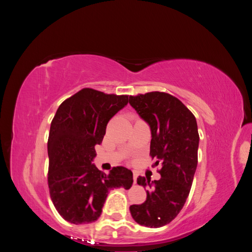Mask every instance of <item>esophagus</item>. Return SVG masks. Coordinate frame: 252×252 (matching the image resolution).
<instances>
[{
  "mask_svg": "<svg viewBox=\"0 0 252 252\" xmlns=\"http://www.w3.org/2000/svg\"><path fill=\"white\" fill-rule=\"evenodd\" d=\"M136 178H138V173H136L135 171H133V182L136 183Z\"/></svg>",
  "mask_w": 252,
  "mask_h": 252,
  "instance_id": "34e87169",
  "label": "esophagus"
}]
</instances>
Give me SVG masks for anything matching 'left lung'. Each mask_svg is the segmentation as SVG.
Segmentation results:
<instances>
[{
  "instance_id": "1",
  "label": "left lung",
  "mask_w": 252,
  "mask_h": 252,
  "mask_svg": "<svg viewBox=\"0 0 252 252\" xmlns=\"http://www.w3.org/2000/svg\"><path fill=\"white\" fill-rule=\"evenodd\" d=\"M129 104L150 126V157L161 165V179L139 177L146 201L129 209L136 223L150 228L169 224L184 206L197 165L200 136L193 113L179 98L159 91L130 95Z\"/></svg>"
}]
</instances>
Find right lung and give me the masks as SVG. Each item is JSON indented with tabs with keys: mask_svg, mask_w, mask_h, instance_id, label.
<instances>
[{
	"mask_svg": "<svg viewBox=\"0 0 252 252\" xmlns=\"http://www.w3.org/2000/svg\"><path fill=\"white\" fill-rule=\"evenodd\" d=\"M127 103L128 95L83 88L59 106L47 143L48 187L53 205L67 222H94L110 189L131 187V170L117 166L105 174L91 163L109 120Z\"/></svg>",
	"mask_w": 252,
	"mask_h": 252,
	"instance_id": "obj_1",
	"label": "right lung"
}]
</instances>
